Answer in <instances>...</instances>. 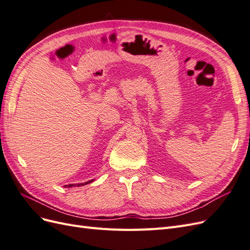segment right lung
<instances>
[{
    "mask_svg": "<svg viewBox=\"0 0 250 250\" xmlns=\"http://www.w3.org/2000/svg\"><path fill=\"white\" fill-rule=\"evenodd\" d=\"M92 181L93 180H90V181H87V183H85V184H89V183H92ZM85 184H81V185H78V186H83V185H85ZM75 186H77V185H69V186H67V187H75ZM66 187V186H65Z\"/></svg>",
    "mask_w": 250,
    "mask_h": 250,
    "instance_id": "right-lung-1",
    "label": "right lung"
}]
</instances>
